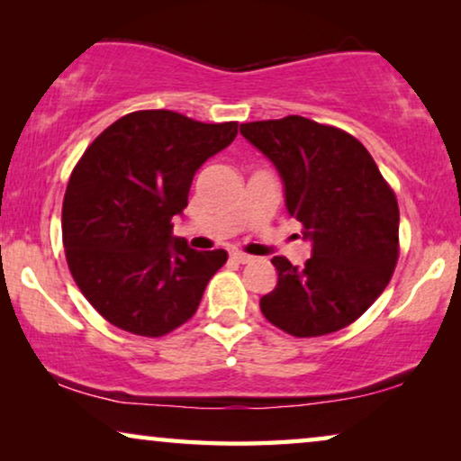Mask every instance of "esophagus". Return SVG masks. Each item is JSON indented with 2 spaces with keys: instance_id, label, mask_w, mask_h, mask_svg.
I'll return each mask as SVG.
<instances>
[{
  "instance_id": "esophagus-1",
  "label": "esophagus",
  "mask_w": 461,
  "mask_h": 461,
  "mask_svg": "<svg viewBox=\"0 0 461 461\" xmlns=\"http://www.w3.org/2000/svg\"><path fill=\"white\" fill-rule=\"evenodd\" d=\"M230 258L235 262H239V264H248V262H251V256H248V254H243V251H230Z\"/></svg>"
}]
</instances>
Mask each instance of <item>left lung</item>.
Wrapping results in <instances>:
<instances>
[{"instance_id":"8db88e82","label":"left lung","mask_w":461,"mask_h":461,"mask_svg":"<svg viewBox=\"0 0 461 461\" xmlns=\"http://www.w3.org/2000/svg\"><path fill=\"white\" fill-rule=\"evenodd\" d=\"M283 180L285 207L304 226V267L275 256L276 287L260 311L295 338L333 333L386 289L399 260V203L369 150L346 131L300 115L241 123Z\"/></svg>"}]
</instances>
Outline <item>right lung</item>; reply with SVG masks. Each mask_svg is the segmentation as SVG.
<instances>
[{"instance_id":"obj_1","label":"right lung","mask_w":461,"mask_h":461,"mask_svg":"<svg viewBox=\"0 0 461 461\" xmlns=\"http://www.w3.org/2000/svg\"><path fill=\"white\" fill-rule=\"evenodd\" d=\"M237 136V122L201 123L136 111L109 125L75 166L62 241L87 302L119 330L159 338L197 312L224 249L197 251L172 235L197 169Z\"/></svg>"}]
</instances>
